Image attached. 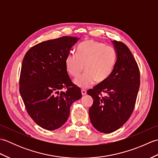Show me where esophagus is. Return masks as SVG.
<instances>
[{
  "label": "esophagus",
  "instance_id": "obj_1",
  "mask_svg": "<svg viewBox=\"0 0 158 158\" xmlns=\"http://www.w3.org/2000/svg\"><path fill=\"white\" fill-rule=\"evenodd\" d=\"M81 94H82V96H84L86 94V91L85 89H81Z\"/></svg>",
  "mask_w": 158,
  "mask_h": 158
}]
</instances>
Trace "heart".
Masks as SVG:
<instances>
[{"instance_id": "heart-1", "label": "heart", "mask_w": 158, "mask_h": 158, "mask_svg": "<svg viewBox=\"0 0 158 158\" xmlns=\"http://www.w3.org/2000/svg\"><path fill=\"white\" fill-rule=\"evenodd\" d=\"M77 55L70 53L65 60L67 72L73 77H78L83 70L85 72L74 80V83L82 89H87L97 81H105L115 67L117 53L112 47L106 46L96 41H86L77 49Z\"/></svg>"}]
</instances>
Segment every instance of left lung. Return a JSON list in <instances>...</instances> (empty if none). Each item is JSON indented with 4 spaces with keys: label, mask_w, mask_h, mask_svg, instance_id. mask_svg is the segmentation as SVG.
<instances>
[{
    "label": "left lung",
    "mask_w": 158,
    "mask_h": 158,
    "mask_svg": "<svg viewBox=\"0 0 158 158\" xmlns=\"http://www.w3.org/2000/svg\"><path fill=\"white\" fill-rule=\"evenodd\" d=\"M112 43L117 60L111 75L87 92L94 100L89 109L90 122L106 134L118 130L130 118L140 87L139 69L130 50L122 42Z\"/></svg>",
    "instance_id": "left-lung-1"
}]
</instances>
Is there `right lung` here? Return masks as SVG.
I'll use <instances>...</instances> for the list:
<instances>
[{
	"label": "right lung",
	"instance_id": "add662e5",
	"mask_svg": "<svg viewBox=\"0 0 158 158\" xmlns=\"http://www.w3.org/2000/svg\"><path fill=\"white\" fill-rule=\"evenodd\" d=\"M79 39L64 36L43 41L30 49L23 58L19 93L28 115L45 130L64 125L72 103L82 96L65 64L67 55ZM64 89L66 92L61 91Z\"/></svg>",
	"mask_w": 158,
	"mask_h": 158
}]
</instances>
